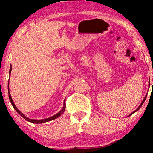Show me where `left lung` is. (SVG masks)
<instances>
[{"label":"left lung","instance_id":"8db88e82","mask_svg":"<svg viewBox=\"0 0 153 153\" xmlns=\"http://www.w3.org/2000/svg\"><path fill=\"white\" fill-rule=\"evenodd\" d=\"M147 94H148V93H147ZM147 94H146V96H145V97H144V98H143V101H142V102H141V104H140V105H139V107H138V108H137V109H136V110L134 111H133L132 113H131V114H129V116H131V115H132V114H134V113H135L136 111H138V110H139L140 108H141V106L142 105H143V104L144 103V102H145V100H146V97H147Z\"/></svg>","mask_w":153,"mask_h":153}]
</instances>
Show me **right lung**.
I'll use <instances>...</instances> for the list:
<instances>
[{
    "instance_id": "add662e5",
    "label": "right lung",
    "mask_w": 153,
    "mask_h": 153,
    "mask_svg": "<svg viewBox=\"0 0 153 153\" xmlns=\"http://www.w3.org/2000/svg\"><path fill=\"white\" fill-rule=\"evenodd\" d=\"M12 69V65H10V72H9L10 76V74H11ZM8 95H9L10 101V102H11L12 105V106H13V107H14V109H15V110L16 111V112H17L18 114L20 115L21 116L23 117V118H24L26 120L28 121V122L33 123H35V124H40V123H46V122H49V121H51V120H54V119L57 118H58V117H59L60 116H61V115H62V114H63V112L65 111V106H66V104H65V100H64V103H63V107H62V109L60 110V111L58 113V114H56V115H54V116L50 117V118H48L42 119V120H35V119H30V118H27V117H26V116H25V115H24V114H22V113L17 108H16V106H15V104H14V102H13V100H12V98L11 95H10V90H9V83H8Z\"/></svg>"
}]
</instances>
